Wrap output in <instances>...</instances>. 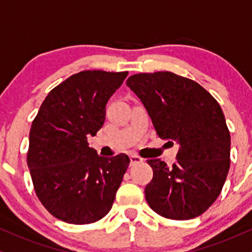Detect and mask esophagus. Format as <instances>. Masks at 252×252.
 <instances>
[{"mask_svg": "<svg viewBox=\"0 0 252 252\" xmlns=\"http://www.w3.org/2000/svg\"><path fill=\"white\" fill-rule=\"evenodd\" d=\"M142 161H143V159L139 157V156H137V155L130 156V164H131V165L142 163Z\"/></svg>", "mask_w": 252, "mask_h": 252, "instance_id": "esophagus-1", "label": "esophagus"}]
</instances>
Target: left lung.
<instances>
[{
	"instance_id": "left-lung-1",
	"label": "left lung",
	"mask_w": 252,
	"mask_h": 252,
	"mask_svg": "<svg viewBox=\"0 0 252 252\" xmlns=\"http://www.w3.org/2000/svg\"><path fill=\"white\" fill-rule=\"evenodd\" d=\"M126 86L141 98L161 139L179 144L177 163L146 160L151 209L171 220L201 215L221 193L230 167V132L218 101L197 82L172 72L139 73Z\"/></svg>"
}]
</instances>
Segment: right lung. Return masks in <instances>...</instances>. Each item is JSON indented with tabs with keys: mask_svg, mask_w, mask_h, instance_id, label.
Listing matches in <instances>:
<instances>
[{
	"mask_svg": "<svg viewBox=\"0 0 252 252\" xmlns=\"http://www.w3.org/2000/svg\"><path fill=\"white\" fill-rule=\"evenodd\" d=\"M126 75L98 69L73 74L47 94L32 121L27 161L34 190L63 222L94 223L111 209L130 159L101 157L87 135L102 128L108 100Z\"/></svg>",
	"mask_w": 252,
	"mask_h": 252,
	"instance_id": "obj_1",
	"label": "right lung"
}]
</instances>
